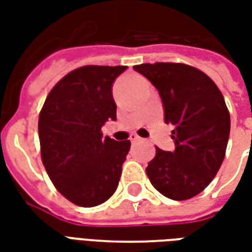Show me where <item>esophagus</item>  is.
<instances>
[{
	"label": "esophagus",
	"mask_w": 252,
	"mask_h": 252,
	"mask_svg": "<svg viewBox=\"0 0 252 252\" xmlns=\"http://www.w3.org/2000/svg\"><path fill=\"white\" fill-rule=\"evenodd\" d=\"M129 140H131L132 143H136V142H139V140H140V137L137 136L136 133H131V136H129Z\"/></svg>",
	"instance_id": "obj_1"
}]
</instances>
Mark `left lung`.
I'll return each mask as SVG.
<instances>
[{
	"instance_id": "1",
	"label": "left lung",
	"mask_w": 252,
	"mask_h": 252,
	"mask_svg": "<svg viewBox=\"0 0 252 252\" xmlns=\"http://www.w3.org/2000/svg\"><path fill=\"white\" fill-rule=\"evenodd\" d=\"M158 89L164 121L173 124L175 150L157 147L146 173L160 194L175 201L194 197L215 178L227 150L231 119L216 83L185 63L133 66Z\"/></svg>"
}]
</instances>
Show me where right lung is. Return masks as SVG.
<instances>
[{"mask_svg": "<svg viewBox=\"0 0 252 252\" xmlns=\"http://www.w3.org/2000/svg\"><path fill=\"white\" fill-rule=\"evenodd\" d=\"M126 66H82L51 89L39 115L41 160L58 191L83 208L109 200L131 142L102 139L116 120L112 83Z\"/></svg>", "mask_w": 252, "mask_h": 252, "instance_id": "add662e5", "label": "right lung"}]
</instances>
